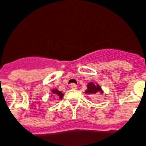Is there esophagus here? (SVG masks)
I'll return each mask as SVG.
<instances>
[{"instance_id": "obj_1", "label": "esophagus", "mask_w": 146, "mask_h": 146, "mask_svg": "<svg viewBox=\"0 0 146 146\" xmlns=\"http://www.w3.org/2000/svg\"><path fill=\"white\" fill-rule=\"evenodd\" d=\"M70 88L73 89H77V86H76V84H75V83H72V84L70 85Z\"/></svg>"}]
</instances>
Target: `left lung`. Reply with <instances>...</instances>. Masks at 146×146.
<instances>
[{
  "instance_id": "1",
  "label": "left lung",
  "mask_w": 146,
  "mask_h": 146,
  "mask_svg": "<svg viewBox=\"0 0 146 146\" xmlns=\"http://www.w3.org/2000/svg\"><path fill=\"white\" fill-rule=\"evenodd\" d=\"M88 89L85 92L86 94H90V95H93V94H96L97 92H102V89H101V87L98 85L94 84L92 82H89L88 86Z\"/></svg>"
}]
</instances>
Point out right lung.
I'll use <instances>...</instances> for the list:
<instances>
[{"label": "right lung", "mask_w": 146, "mask_h": 146, "mask_svg": "<svg viewBox=\"0 0 146 146\" xmlns=\"http://www.w3.org/2000/svg\"><path fill=\"white\" fill-rule=\"evenodd\" d=\"M52 92L54 94H56V95H57V96H58V97H59L60 99H61L62 98H63V96H64V94L62 93L61 92L58 91L57 89H54V90H52Z\"/></svg>", "instance_id": "right-lung-1"}]
</instances>
